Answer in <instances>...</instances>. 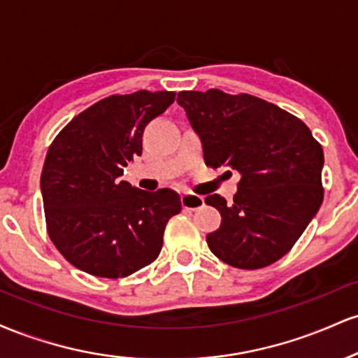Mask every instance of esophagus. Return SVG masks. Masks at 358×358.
<instances>
[{
    "label": "esophagus",
    "instance_id": "34e87169",
    "mask_svg": "<svg viewBox=\"0 0 358 358\" xmlns=\"http://www.w3.org/2000/svg\"><path fill=\"white\" fill-rule=\"evenodd\" d=\"M182 207L188 210H196V208L203 207V199L195 193H183L182 195Z\"/></svg>",
    "mask_w": 358,
    "mask_h": 358
}]
</instances>
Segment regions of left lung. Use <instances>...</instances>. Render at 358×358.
I'll list each match as a JSON object with an SVG mask.
<instances>
[{"instance_id": "obj_1", "label": "left lung", "mask_w": 358, "mask_h": 358, "mask_svg": "<svg viewBox=\"0 0 358 358\" xmlns=\"http://www.w3.org/2000/svg\"><path fill=\"white\" fill-rule=\"evenodd\" d=\"M176 102L202 139L205 165L241 173L232 203L205 199L222 215L208 248L239 269L279 261L323 202L322 145L301 119L250 94L183 90Z\"/></svg>"}]
</instances>
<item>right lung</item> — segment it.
<instances>
[{"mask_svg": "<svg viewBox=\"0 0 358 358\" xmlns=\"http://www.w3.org/2000/svg\"><path fill=\"white\" fill-rule=\"evenodd\" d=\"M175 92L114 94L82 110L57 134L45 158L47 232L84 273L126 278L159 256L168 220L182 210L170 188L143 192L119 176L143 151V131Z\"/></svg>", "mask_w": 358, "mask_h": 358, "instance_id": "obj_1", "label": "right lung"}]
</instances>
